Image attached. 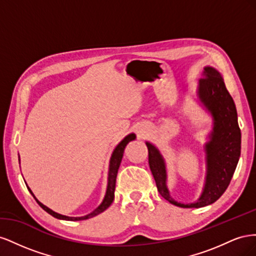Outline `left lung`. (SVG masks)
<instances>
[{
  "instance_id": "8db88e82",
  "label": "left lung",
  "mask_w": 256,
  "mask_h": 256,
  "mask_svg": "<svg viewBox=\"0 0 256 256\" xmlns=\"http://www.w3.org/2000/svg\"><path fill=\"white\" fill-rule=\"evenodd\" d=\"M198 97L212 114L214 128L205 144L206 178L203 192L196 202L178 203L170 194L166 186V168L156 146L146 142L148 164L162 198L182 208H200L214 203L228 187L234 175L242 150V132L237 120L234 100L226 90L221 74L206 66L198 85Z\"/></svg>"
}]
</instances>
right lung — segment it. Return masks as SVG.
Wrapping results in <instances>:
<instances>
[{
  "mask_svg": "<svg viewBox=\"0 0 256 256\" xmlns=\"http://www.w3.org/2000/svg\"><path fill=\"white\" fill-rule=\"evenodd\" d=\"M136 138V134H128L126 138H124V140L115 147V150H113V154L111 156V160H110V166H109V176H108V187H106V196L102 200V203L100 204L94 212L86 214V216H64V214H60L56 212H53L52 209L48 208L47 206H44L42 203H40V200H38L34 193L32 192L28 187V191L30 192V194L34 196V198L36 200V202L38 203L44 210L47 212L48 214H50L52 216L56 219H60V220H67V221H80V220H86L90 218H92V216H95L99 214L104 212L106 209L109 207L113 200H114V191H115V184H116V176H118V168L120 166V162H122V154H124V150H125V147L127 146V144L131 141H134Z\"/></svg>",
  "mask_w": 256,
  "mask_h": 256,
  "instance_id": "obj_1",
  "label": "right lung"
}]
</instances>
